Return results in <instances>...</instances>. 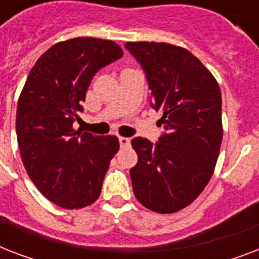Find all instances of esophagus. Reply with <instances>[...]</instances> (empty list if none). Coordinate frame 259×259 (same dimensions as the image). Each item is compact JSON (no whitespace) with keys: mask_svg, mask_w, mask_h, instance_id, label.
Wrapping results in <instances>:
<instances>
[{"mask_svg":"<svg viewBox=\"0 0 259 259\" xmlns=\"http://www.w3.org/2000/svg\"><path fill=\"white\" fill-rule=\"evenodd\" d=\"M119 145H121V148H127L130 145V138L119 137Z\"/></svg>","mask_w":259,"mask_h":259,"instance_id":"esophagus-1","label":"esophagus"}]
</instances>
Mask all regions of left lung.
<instances>
[{
    "label": "left lung",
    "mask_w": 259,
    "mask_h": 259,
    "mask_svg": "<svg viewBox=\"0 0 259 259\" xmlns=\"http://www.w3.org/2000/svg\"><path fill=\"white\" fill-rule=\"evenodd\" d=\"M145 72L150 106L161 111L157 142L132 140L137 164L130 169L133 192L146 208L172 213L196 199L208 184L221 150L222 95L212 74L196 56L166 42H126Z\"/></svg>",
    "instance_id": "left-lung-1"
}]
</instances>
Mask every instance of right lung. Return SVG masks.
Returning a JSON list of instances; mask_svg holds the SVG:
<instances>
[{"label":"right lung","mask_w":259,"mask_h":259,"mask_svg":"<svg viewBox=\"0 0 259 259\" xmlns=\"http://www.w3.org/2000/svg\"><path fill=\"white\" fill-rule=\"evenodd\" d=\"M110 40L76 37L40 56L17 105L16 133L26 173L44 196L66 209L83 208L101 195L115 136L74 130L94 75L122 58Z\"/></svg>","instance_id":"1"}]
</instances>
